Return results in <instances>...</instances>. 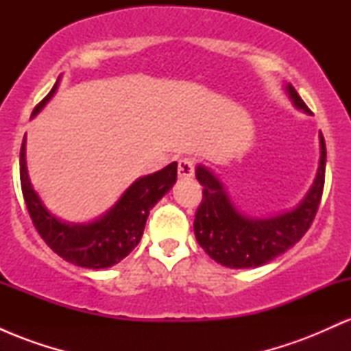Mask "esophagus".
I'll list each match as a JSON object with an SVG mask.
<instances>
[{
	"label": "esophagus",
	"mask_w": 351,
	"mask_h": 351,
	"mask_svg": "<svg viewBox=\"0 0 351 351\" xmlns=\"http://www.w3.org/2000/svg\"><path fill=\"white\" fill-rule=\"evenodd\" d=\"M195 173V163L191 158H180L178 160V176L180 178H191Z\"/></svg>",
	"instance_id": "34e87169"
}]
</instances>
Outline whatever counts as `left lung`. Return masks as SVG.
<instances>
[{
    "label": "left lung",
    "instance_id": "left-lung-1",
    "mask_svg": "<svg viewBox=\"0 0 351 351\" xmlns=\"http://www.w3.org/2000/svg\"><path fill=\"white\" fill-rule=\"evenodd\" d=\"M285 88L293 106L310 114L295 88L291 84ZM325 162L327 148L320 134V167L307 196L292 211L263 219L241 215L215 173L198 165L196 178L203 184V199L195 215L196 241L211 259L226 267L249 269L271 263L299 243L312 226L324 193Z\"/></svg>",
    "mask_w": 351,
    "mask_h": 351
}]
</instances>
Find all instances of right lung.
<instances>
[{"label": "right lung", "mask_w": 351, "mask_h": 351, "mask_svg": "<svg viewBox=\"0 0 351 351\" xmlns=\"http://www.w3.org/2000/svg\"><path fill=\"white\" fill-rule=\"evenodd\" d=\"M58 84L36 106L33 117L56 94ZM178 163L142 176L132 184L104 216L87 224L64 223L51 215L31 186L26 168V135L19 153V178L27 213L44 243L67 263L87 269H106L127 257L140 243L150 209L163 198L176 181Z\"/></svg>", "instance_id": "obj_1"}]
</instances>
